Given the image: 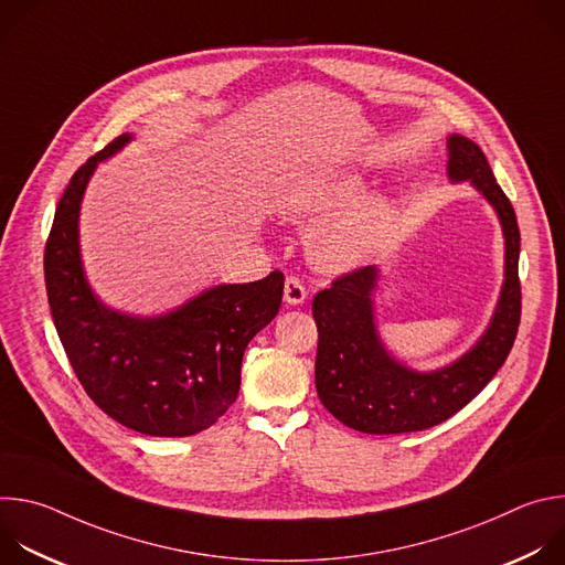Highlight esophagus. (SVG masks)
<instances>
[{"label":"esophagus","instance_id":"esophagus-1","mask_svg":"<svg viewBox=\"0 0 565 565\" xmlns=\"http://www.w3.org/2000/svg\"><path fill=\"white\" fill-rule=\"evenodd\" d=\"M284 299H286L290 306H297V303H301V301L306 299V288H303V284H301L299 277H295V275L286 277V284H284Z\"/></svg>","mask_w":565,"mask_h":565}]
</instances>
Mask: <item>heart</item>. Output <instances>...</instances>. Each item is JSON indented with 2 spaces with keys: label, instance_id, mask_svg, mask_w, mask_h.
I'll use <instances>...</instances> for the list:
<instances>
[{
  "label": "heart",
  "instance_id": "1",
  "mask_svg": "<svg viewBox=\"0 0 565 565\" xmlns=\"http://www.w3.org/2000/svg\"><path fill=\"white\" fill-rule=\"evenodd\" d=\"M360 190L362 179L358 174L347 170L331 172L292 190L286 199V212L301 221L327 218L353 201ZM388 214L391 212L384 201H355L317 230L312 244L315 259L329 268H349L360 264L377 246L388 225Z\"/></svg>",
  "mask_w": 565,
  "mask_h": 565
}]
</instances>
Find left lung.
<instances>
[{"mask_svg": "<svg viewBox=\"0 0 565 565\" xmlns=\"http://www.w3.org/2000/svg\"><path fill=\"white\" fill-rule=\"evenodd\" d=\"M449 177L471 181L499 212L505 232V284L492 324L458 362L434 373L409 371L386 355L373 327L377 268L364 266L333 279L312 299L317 324L315 386L342 425L362 434H409L436 427L471 402L508 360L521 324L514 207L497 183L482 149L462 136L449 142Z\"/></svg>", "mask_w": 565, "mask_h": 565, "instance_id": "1", "label": "left lung"}]
</instances>
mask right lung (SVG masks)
Instances as JSON below:
<instances>
[{
	"mask_svg": "<svg viewBox=\"0 0 565 565\" xmlns=\"http://www.w3.org/2000/svg\"><path fill=\"white\" fill-rule=\"evenodd\" d=\"M129 138H114L71 177L44 248L46 295L64 353L96 405L138 434L181 438L212 427L236 399L241 360L275 319L284 275L216 286L153 319L105 308L79 264L77 212L96 166Z\"/></svg>",
	"mask_w": 565,
	"mask_h": 565,
	"instance_id": "right-lung-1",
	"label": "right lung"
}]
</instances>
